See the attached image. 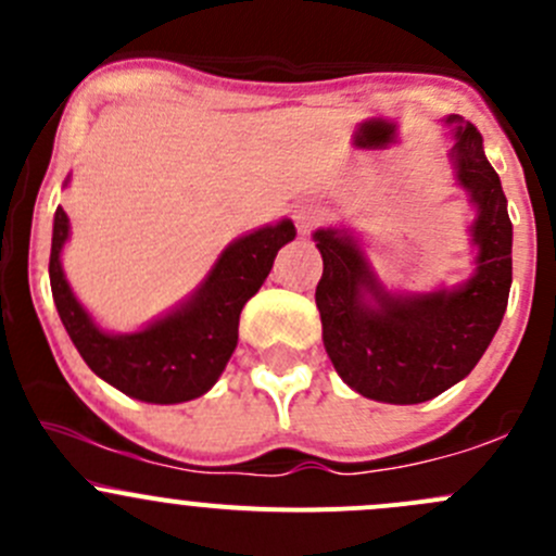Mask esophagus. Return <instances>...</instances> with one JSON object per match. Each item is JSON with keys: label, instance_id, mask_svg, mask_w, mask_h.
Instances as JSON below:
<instances>
[{"label": "esophagus", "instance_id": "34e87169", "mask_svg": "<svg viewBox=\"0 0 556 556\" xmlns=\"http://www.w3.org/2000/svg\"><path fill=\"white\" fill-rule=\"evenodd\" d=\"M323 217V206L314 204V201H301V204H295V223H299L301 233H309L314 226H319Z\"/></svg>", "mask_w": 556, "mask_h": 556}]
</instances>
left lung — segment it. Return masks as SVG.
I'll return each mask as SVG.
<instances>
[{
  "label": "left lung",
  "instance_id": "1",
  "mask_svg": "<svg viewBox=\"0 0 556 556\" xmlns=\"http://www.w3.org/2000/svg\"><path fill=\"white\" fill-rule=\"evenodd\" d=\"M454 179L470 195L473 277L433 293H390L344 228L314 231L323 277V344L339 377L363 397L422 403L473 371L501 328L511 290V220L497 172L473 123L450 115Z\"/></svg>",
  "mask_w": 556,
  "mask_h": 556
}]
</instances>
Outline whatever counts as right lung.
Returning <instances> with one entry per match:
<instances>
[{"instance_id": "1", "label": "right lung", "mask_w": 556, "mask_h": 556, "mask_svg": "<svg viewBox=\"0 0 556 556\" xmlns=\"http://www.w3.org/2000/svg\"><path fill=\"white\" fill-rule=\"evenodd\" d=\"M70 217L55 210L50 244V290L72 344L106 384L144 403H182L220 379L239 341V314L266 282L274 257L295 239L293 220L257 228L220 252L188 301L137 333H106L83 309L61 268Z\"/></svg>"}]
</instances>
